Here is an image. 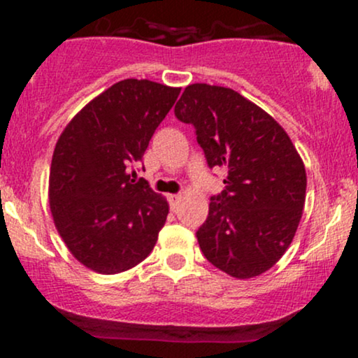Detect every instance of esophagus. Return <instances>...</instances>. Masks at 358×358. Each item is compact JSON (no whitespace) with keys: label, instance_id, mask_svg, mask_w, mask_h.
Masks as SVG:
<instances>
[{"label":"esophagus","instance_id":"esophagus-1","mask_svg":"<svg viewBox=\"0 0 358 358\" xmlns=\"http://www.w3.org/2000/svg\"><path fill=\"white\" fill-rule=\"evenodd\" d=\"M182 202V195H170V205H171V208H175L178 207V203Z\"/></svg>","mask_w":358,"mask_h":358}]
</instances>
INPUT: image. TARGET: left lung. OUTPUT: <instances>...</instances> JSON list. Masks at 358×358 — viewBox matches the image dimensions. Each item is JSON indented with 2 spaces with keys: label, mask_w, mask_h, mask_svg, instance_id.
<instances>
[{
  "label": "left lung",
  "mask_w": 358,
  "mask_h": 358,
  "mask_svg": "<svg viewBox=\"0 0 358 358\" xmlns=\"http://www.w3.org/2000/svg\"><path fill=\"white\" fill-rule=\"evenodd\" d=\"M175 116L193 124L208 166L227 170L196 231L208 262L249 279L273 268L293 242L306 199L301 156L278 121L236 90L192 84Z\"/></svg>",
  "instance_id": "1"
}]
</instances>
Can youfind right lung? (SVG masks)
I'll list each match as a JSON object with an SVG mask.
<instances>
[{
    "instance_id": "add662e5",
    "label": "right lung",
    "mask_w": 358,
    "mask_h": 358,
    "mask_svg": "<svg viewBox=\"0 0 358 358\" xmlns=\"http://www.w3.org/2000/svg\"><path fill=\"white\" fill-rule=\"evenodd\" d=\"M178 94L180 87L153 80H121L62 131L48 180L50 212L67 249L85 268L117 274L153 250L170 207L146 180L131 178L129 168L143 159Z\"/></svg>"
}]
</instances>
